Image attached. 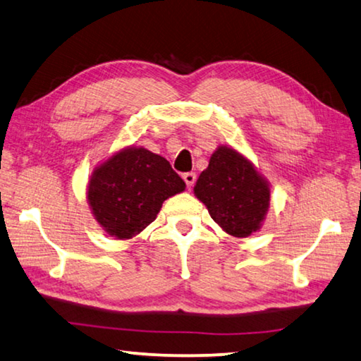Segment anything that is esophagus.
I'll return each instance as SVG.
<instances>
[{
	"instance_id": "34e87169",
	"label": "esophagus",
	"mask_w": 361,
	"mask_h": 361,
	"mask_svg": "<svg viewBox=\"0 0 361 361\" xmlns=\"http://www.w3.org/2000/svg\"><path fill=\"white\" fill-rule=\"evenodd\" d=\"M182 179L185 180V184L188 188H192L195 185V180H197V174L195 173H185L184 176H182Z\"/></svg>"
}]
</instances>
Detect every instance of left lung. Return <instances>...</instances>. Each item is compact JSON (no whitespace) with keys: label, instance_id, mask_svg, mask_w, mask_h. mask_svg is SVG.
Masks as SVG:
<instances>
[{"label":"left lung","instance_id":"8db88e82","mask_svg":"<svg viewBox=\"0 0 361 361\" xmlns=\"http://www.w3.org/2000/svg\"><path fill=\"white\" fill-rule=\"evenodd\" d=\"M193 192L214 222L235 238L260 230L269 207L268 180L247 158L226 145L214 152Z\"/></svg>","mask_w":361,"mask_h":361}]
</instances>
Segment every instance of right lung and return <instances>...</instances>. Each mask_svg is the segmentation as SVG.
<instances>
[{
  "label": "right lung",
  "mask_w": 361,
  "mask_h": 361,
  "mask_svg": "<svg viewBox=\"0 0 361 361\" xmlns=\"http://www.w3.org/2000/svg\"><path fill=\"white\" fill-rule=\"evenodd\" d=\"M184 190L185 182L166 158L131 145L93 171L87 200L107 235L130 239L154 222L164 200Z\"/></svg>",
  "instance_id": "right-lung-1"
}]
</instances>
